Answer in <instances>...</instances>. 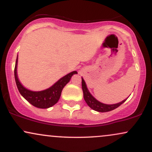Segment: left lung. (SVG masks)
Returning a JSON list of instances; mask_svg holds the SVG:
<instances>
[{
    "instance_id": "left-lung-1",
    "label": "left lung",
    "mask_w": 152,
    "mask_h": 152,
    "mask_svg": "<svg viewBox=\"0 0 152 152\" xmlns=\"http://www.w3.org/2000/svg\"><path fill=\"white\" fill-rule=\"evenodd\" d=\"M82 78V90H83V99H84L85 102L87 104L91 109H92L94 111H96L98 112H108V111H112L116 108L118 107L120 105H121L124 102L126 101V99H124L121 102H118L117 104H104V103L100 102L99 101L97 100L92 94L90 93L88 91V88H87L86 83L85 82L84 79L81 77Z\"/></svg>"
}]
</instances>
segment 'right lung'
<instances>
[{"label":"right lung","mask_w":152,"mask_h":152,"mask_svg":"<svg viewBox=\"0 0 152 152\" xmlns=\"http://www.w3.org/2000/svg\"><path fill=\"white\" fill-rule=\"evenodd\" d=\"M18 58V56H17L14 70L15 80L18 89L26 100H27L33 106L39 109H48L55 105L60 99L64 87L70 81L73 75L78 74L76 71H72L61 78L49 88L43 91H34L29 90L26 88L19 80L18 73H17Z\"/></svg>","instance_id":"obj_1"}]
</instances>
